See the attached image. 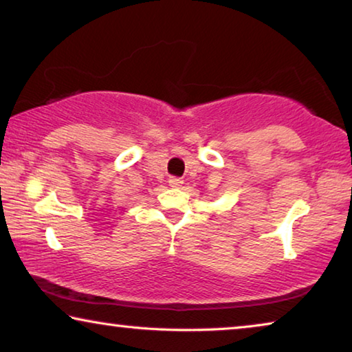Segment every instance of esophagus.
<instances>
[{"instance_id": "1", "label": "esophagus", "mask_w": 352, "mask_h": 352, "mask_svg": "<svg viewBox=\"0 0 352 352\" xmlns=\"http://www.w3.org/2000/svg\"><path fill=\"white\" fill-rule=\"evenodd\" d=\"M169 184L172 188H178V186H182L183 184V180L180 177H170L169 178Z\"/></svg>"}]
</instances>
